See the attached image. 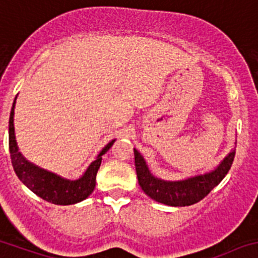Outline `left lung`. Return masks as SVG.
<instances>
[{
    "label": "left lung",
    "instance_id": "1",
    "mask_svg": "<svg viewBox=\"0 0 258 258\" xmlns=\"http://www.w3.org/2000/svg\"><path fill=\"white\" fill-rule=\"evenodd\" d=\"M234 156L235 149H232L214 170L204 175H196L185 180L167 181L156 177L149 171L143 156L134 148L139 186L149 198L170 207H188L203 200L225 177L234 161Z\"/></svg>",
    "mask_w": 258,
    "mask_h": 258
}]
</instances>
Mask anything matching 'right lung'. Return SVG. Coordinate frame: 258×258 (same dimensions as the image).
Wrapping results in <instances>:
<instances>
[{
  "mask_svg": "<svg viewBox=\"0 0 258 258\" xmlns=\"http://www.w3.org/2000/svg\"><path fill=\"white\" fill-rule=\"evenodd\" d=\"M15 104H16V97H15V101L12 104L11 112H10L9 148L10 154H11L12 167H14V171L19 180L26 187L30 188L35 195H38L39 198L48 201V203H51V204L72 205L88 198L96 186V175L100 168V164H101L102 156L111 148L116 139H112L102 148V151L97 154L96 159L88 166L87 170L78 180L63 178L62 176L57 175V173L44 170V168H40L36 164L29 162L19 151L14 126Z\"/></svg>",
  "mask_w": 258,
  "mask_h": 258,
  "instance_id": "obj_1",
  "label": "right lung"
}]
</instances>
